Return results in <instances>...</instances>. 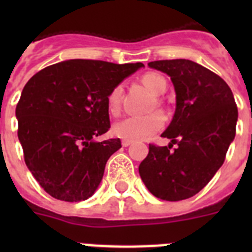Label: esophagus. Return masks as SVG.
<instances>
[{"mask_svg":"<svg viewBox=\"0 0 252 252\" xmlns=\"http://www.w3.org/2000/svg\"><path fill=\"white\" fill-rule=\"evenodd\" d=\"M131 144H132V141H130V140H122V146H125V148L130 146Z\"/></svg>","mask_w":252,"mask_h":252,"instance_id":"34e87169","label":"esophagus"}]
</instances>
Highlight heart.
<instances>
[{"mask_svg": "<svg viewBox=\"0 0 252 252\" xmlns=\"http://www.w3.org/2000/svg\"><path fill=\"white\" fill-rule=\"evenodd\" d=\"M142 83L157 95L161 94L166 90V81L162 75L158 73L149 72L142 75ZM122 93H124V87L122 84H117L107 95V108L113 115H116L121 108ZM164 122H165L164 117L159 112L145 116H127L113 125V133L124 140L140 141V140L149 139L154 133L161 130Z\"/></svg>", "mask_w": 252, "mask_h": 252, "instance_id": "b5f03b06", "label": "heart"}]
</instances>
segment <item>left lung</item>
<instances>
[{
  "label": "left lung",
  "instance_id": "8db88e82",
  "mask_svg": "<svg viewBox=\"0 0 252 252\" xmlns=\"http://www.w3.org/2000/svg\"><path fill=\"white\" fill-rule=\"evenodd\" d=\"M148 65L170 77L177 108L161 133L171 142L149 145L140 177L155 197L183 201L202 190L223 164L235 139L237 106L228 84L192 60H155ZM173 143L178 146L170 151Z\"/></svg>",
  "mask_w": 252,
  "mask_h": 252
}]
</instances>
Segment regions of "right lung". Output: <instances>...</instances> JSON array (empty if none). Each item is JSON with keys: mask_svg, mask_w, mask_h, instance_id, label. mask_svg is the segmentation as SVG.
<instances>
[{"mask_svg": "<svg viewBox=\"0 0 252 252\" xmlns=\"http://www.w3.org/2000/svg\"><path fill=\"white\" fill-rule=\"evenodd\" d=\"M142 63L73 59L32 75L16 106L17 136L31 174L59 201H86L98 188L121 140L94 141L110 130L107 95Z\"/></svg>", "mask_w": 252, "mask_h": 252, "instance_id": "1", "label": "right lung"}]
</instances>
